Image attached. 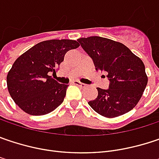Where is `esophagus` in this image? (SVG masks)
Listing matches in <instances>:
<instances>
[{"label": "esophagus", "mask_w": 159, "mask_h": 159, "mask_svg": "<svg viewBox=\"0 0 159 159\" xmlns=\"http://www.w3.org/2000/svg\"><path fill=\"white\" fill-rule=\"evenodd\" d=\"M73 84H75V85H77V86H80V87H85V84H83V83H81L78 80H75V81L73 82Z\"/></svg>", "instance_id": "34e87169"}]
</instances>
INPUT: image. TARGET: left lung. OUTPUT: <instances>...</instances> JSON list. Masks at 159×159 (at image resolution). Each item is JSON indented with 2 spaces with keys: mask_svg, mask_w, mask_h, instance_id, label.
Instances as JSON below:
<instances>
[{
  "mask_svg": "<svg viewBox=\"0 0 159 159\" xmlns=\"http://www.w3.org/2000/svg\"><path fill=\"white\" fill-rule=\"evenodd\" d=\"M93 61L95 69L107 73L109 89L97 88L98 96L88 103L97 113L107 118L123 115L140 100L148 84L142 60L122 43L102 38L77 39Z\"/></svg>",
  "mask_w": 159,
  "mask_h": 159,
  "instance_id": "obj_1",
  "label": "left lung"
}]
</instances>
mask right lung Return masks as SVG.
I'll return each instance as SVG.
<instances>
[{"mask_svg": "<svg viewBox=\"0 0 159 159\" xmlns=\"http://www.w3.org/2000/svg\"><path fill=\"white\" fill-rule=\"evenodd\" d=\"M79 47L71 39L38 43L19 57L7 75V87L15 103L30 115H45L63 102L67 84L49 75L64 61L66 53Z\"/></svg>", "mask_w": 159, "mask_h": 159, "instance_id": "add662e5", "label": "right lung"}]
</instances>
